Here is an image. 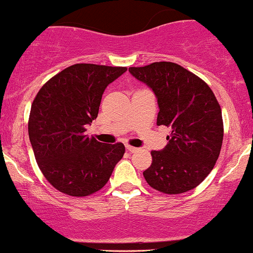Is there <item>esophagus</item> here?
Instances as JSON below:
<instances>
[{
    "instance_id": "1",
    "label": "esophagus",
    "mask_w": 253,
    "mask_h": 253,
    "mask_svg": "<svg viewBox=\"0 0 253 253\" xmlns=\"http://www.w3.org/2000/svg\"><path fill=\"white\" fill-rule=\"evenodd\" d=\"M126 150H127V151H129V152H135V151H137V150H139V149H137V147H134V146H130V145H126Z\"/></svg>"
}]
</instances>
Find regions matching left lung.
Wrapping results in <instances>:
<instances>
[{
    "mask_svg": "<svg viewBox=\"0 0 253 253\" xmlns=\"http://www.w3.org/2000/svg\"><path fill=\"white\" fill-rule=\"evenodd\" d=\"M129 72L156 96L157 126L171 127L166 146L151 151L145 179L166 194L196 188L211 172L224 136L221 108L211 87L174 62L129 67Z\"/></svg>",
    "mask_w": 253,
    "mask_h": 253,
    "instance_id": "1",
    "label": "left lung"
}]
</instances>
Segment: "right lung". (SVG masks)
Wrapping results in <instances>:
<instances>
[{
	"mask_svg": "<svg viewBox=\"0 0 253 253\" xmlns=\"http://www.w3.org/2000/svg\"><path fill=\"white\" fill-rule=\"evenodd\" d=\"M126 67L76 64L50 79L31 108L28 132L34 156L54 188L86 197L108 182L123 157L122 142L103 144L84 134L98 116L102 94Z\"/></svg>",
	"mask_w": 253,
	"mask_h": 253,
	"instance_id": "1",
	"label": "right lung"
}]
</instances>
